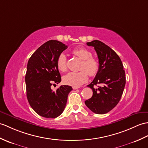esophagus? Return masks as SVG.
<instances>
[{"label": "esophagus", "instance_id": "obj_1", "mask_svg": "<svg viewBox=\"0 0 148 148\" xmlns=\"http://www.w3.org/2000/svg\"><path fill=\"white\" fill-rule=\"evenodd\" d=\"M73 90H77V89H79V87H77V86H73Z\"/></svg>", "mask_w": 148, "mask_h": 148}]
</instances>
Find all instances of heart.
Wrapping results in <instances>:
<instances>
[{
    "mask_svg": "<svg viewBox=\"0 0 148 148\" xmlns=\"http://www.w3.org/2000/svg\"><path fill=\"white\" fill-rule=\"evenodd\" d=\"M73 53L82 60L80 66L81 71L78 72H70L63 77V81L67 85L79 86L87 81L88 74L94 76L99 71V62L92 57V53L84 47H79L73 51ZM58 69L61 72L67 71V58L64 53H61L57 60Z\"/></svg>",
    "mask_w": 148,
    "mask_h": 148,
    "instance_id": "obj_1",
    "label": "heart"
}]
</instances>
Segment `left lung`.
<instances>
[{"label": "left lung", "instance_id": "1", "mask_svg": "<svg viewBox=\"0 0 148 148\" xmlns=\"http://www.w3.org/2000/svg\"><path fill=\"white\" fill-rule=\"evenodd\" d=\"M97 53L99 67L95 78L89 85L92 97L85 101L89 109L97 114L108 113L118 104L125 85V71L119 56L110 47L99 40L88 42ZM101 84L95 88L94 86Z\"/></svg>", "mask_w": 148, "mask_h": 148}]
</instances>
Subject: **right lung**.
Returning a JSON list of instances; mask_svg holds the SVG:
<instances>
[{
	"instance_id": "right-lung-1",
	"label": "right lung",
	"mask_w": 148,
	"mask_h": 148,
	"mask_svg": "<svg viewBox=\"0 0 148 148\" xmlns=\"http://www.w3.org/2000/svg\"><path fill=\"white\" fill-rule=\"evenodd\" d=\"M67 46L57 40H49L40 46L28 60L25 76L26 96L32 108L39 115L54 119L64 110L73 88L60 86L56 91L51 86L58 84L61 76L57 66L59 55Z\"/></svg>"
}]
</instances>
